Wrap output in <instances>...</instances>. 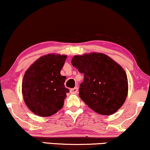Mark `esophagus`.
Wrapping results in <instances>:
<instances>
[{"instance_id":"34e87169","label":"esophagus","mask_w":150,"mask_h":150,"mask_svg":"<svg viewBox=\"0 0 150 150\" xmlns=\"http://www.w3.org/2000/svg\"><path fill=\"white\" fill-rule=\"evenodd\" d=\"M70 92H71V94H76L77 92H78V88H71V90H70Z\"/></svg>"}]
</instances>
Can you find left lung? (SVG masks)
Instances as JSON below:
<instances>
[{"mask_svg":"<svg viewBox=\"0 0 150 150\" xmlns=\"http://www.w3.org/2000/svg\"><path fill=\"white\" fill-rule=\"evenodd\" d=\"M71 64L83 74L79 97L97 113L110 115L125 101L128 92L126 72L117 62L103 53L75 55Z\"/></svg>","mask_w":150,"mask_h":150,"instance_id":"8db88e82","label":"left lung"}]
</instances>
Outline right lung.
Wrapping results in <instances>:
<instances>
[{
	"mask_svg": "<svg viewBox=\"0 0 150 150\" xmlns=\"http://www.w3.org/2000/svg\"><path fill=\"white\" fill-rule=\"evenodd\" d=\"M66 55L49 54L42 56L24 74L22 93L31 111L42 117L56 113L62 108L66 94V77L60 74Z\"/></svg>",
	"mask_w": 150,
	"mask_h": 150,
	"instance_id": "add662e5",
	"label": "right lung"
}]
</instances>
